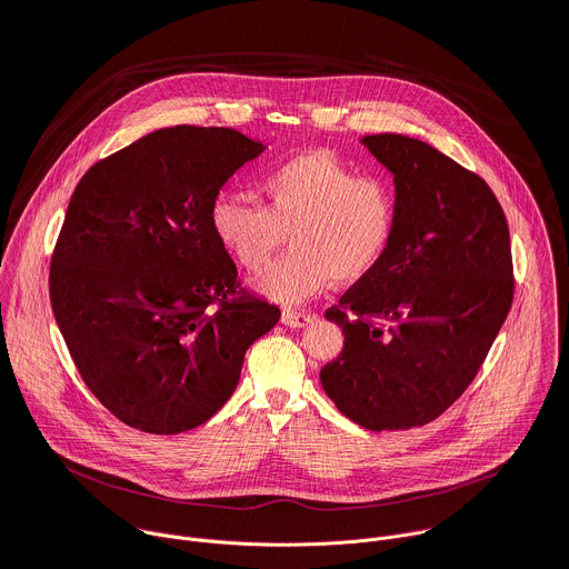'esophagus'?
<instances>
[{"label":"esophagus","instance_id":"34e87169","mask_svg":"<svg viewBox=\"0 0 569 569\" xmlns=\"http://www.w3.org/2000/svg\"><path fill=\"white\" fill-rule=\"evenodd\" d=\"M312 319H315L312 315L297 312V310H283V315H281V321L290 329H303V327H308Z\"/></svg>","mask_w":569,"mask_h":569}]
</instances>
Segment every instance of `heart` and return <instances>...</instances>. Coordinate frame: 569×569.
Returning a JSON list of instances; mask_svg holds the SVG:
<instances>
[{
	"mask_svg": "<svg viewBox=\"0 0 569 569\" xmlns=\"http://www.w3.org/2000/svg\"><path fill=\"white\" fill-rule=\"evenodd\" d=\"M263 207L248 198L218 196L209 231L248 272H259L282 244L293 250L263 270L254 286L268 299L295 306L336 279L356 283L387 254L396 224V198L380 176H360L329 150L283 159L259 178Z\"/></svg>",
	"mask_w": 569,
	"mask_h": 569,
	"instance_id": "b5f03b06",
	"label": "heart"
}]
</instances>
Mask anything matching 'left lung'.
<instances>
[{
	"label": "left lung",
	"instance_id": "1",
	"mask_svg": "<svg viewBox=\"0 0 569 569\" xmlns=\"http://www.w3.org/2000/svg\"><path fill=\"white\" fill-rule=\"evenodd\" d=\"M362 146L393 176L396 224L380 266L327 310L345 349L319 380L358 426L410 430L466 391L502 329L509 224L489 184L430 143L385 132Z\"/></svg>",
	"mask_w": 569,
	"mask_h": 569
}]
</instances>
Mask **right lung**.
<instances>
[{"label": "right lung", "mask_w": 569, "mask_h": 569, "mask_svg": "<svg viewBox=\"0 0 569 569\" xmlns=\"http://www.w3.org/2000/svg\"><path fill=\"white\" fill-rule=\"evenodd\" d=\"M266 150L231 128L154 130L78 182L49 295L69 356L126 426L178 435L233 393L246 351L279 321L209 231V207Z\"/></svg>", "instance_id": "1"}]
</instances>
